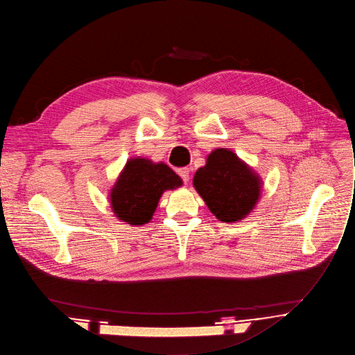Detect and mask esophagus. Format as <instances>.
Returning a JSON list of instances; mask_svg holds the SVG:
<instances>
[{
	"label": "esophagus",
	"mask_w": 355,
	"mask_h": 355,
	"mask_svg": "<svg viewBox=\"0 0 355 355\" xmlns=\"http://www.w3.org/2000/svg\"><path fill=\"white\" fill-rule=\"evenodd\" d=\"M189 169H187V168H182V169H179L178 171V175L180 176V179L184 182V183H187V182H189Z\"/></svg>",
	"instance_id": "1"
}]
</instances>
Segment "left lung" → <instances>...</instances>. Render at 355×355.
Wrapping results in <instances>:
<instances>
[{
  "label": "left lung",
  "instance_id": "8db88e82",
  "mask_svg": "<svg viewBox=\"0 0 355 355\" xmlns=\"http://www.w3.org/2000/svg\"><path fill=\"white\" fill-rule=\"evenodd\" d=\"M193 186L220 222H235L254 209L259 198L258 176L227 149H216L198 169Z\"/></svg>",
  "mask_w": 355,
  "mask_h": 355
}]
</instances>
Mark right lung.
Returning <instances> with one entry per match:
<instances>
[{"instance_id": "add662e5", "label": "right lung", "mask_w": 355, "mask_h": 355, "mask_svg": "<svg viewBox=\"0 0 355 355\" xmlns=\"http://www.w3.org/2000/svg\"><path fill=\"white\" fill-rule=\"evenodd\" d=\"M182 184V179L164 163L130 159L110 193L112 207L119 219L130 225L148 223L162 193Z\"/></svg>"}]
</instances>
